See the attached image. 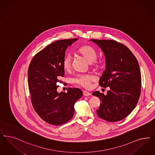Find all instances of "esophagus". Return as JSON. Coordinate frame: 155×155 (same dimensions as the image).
Returning <instances> with one entry per match:
<instances>
[{
	"instance_id": "esophagus-1",
	"label": "esophagus",
	"mask_w": 155,
	"mask_h": 155,
	"mask_svg": "<svg viewBox=\"0 0 155 155\" xmlns=\"http://www.w3.org/2000/svg\"><path fill=\"white\" fill-rule=\"evenodd\" d=\"M83 95H84V96H90V95H91V93H90V92H88V91H83Z\"/></svg>"
}]
</instances>
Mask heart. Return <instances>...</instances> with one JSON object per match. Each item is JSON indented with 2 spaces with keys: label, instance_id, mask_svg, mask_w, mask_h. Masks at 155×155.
I'll use <instances>...</instances> for the list:
<instances>
[{
  "label": "heart",
  "instance_id": "heart-1",
  "mask_svg": "<svg viewBox=\"0 0 155 155\" xmlns=\"http://www.w3.org/2000/svg\"><path fill=\"white\" fill-rule=\"evenodd\" d=\"M78 52L82 55L89 63L95 61L97 58L96 51L91 45H84L81 46L78 50ZM72 64V59L70 55H66L63 59V66L65 70H69ZM95 80V76L91 74L78 75L74 81L75 83L81 85L85 88H90L91 84Z\"/></svg>",
  "mask_w": 155,
  "mask_h": 155
}]
</instances>
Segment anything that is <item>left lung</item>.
<instances>
[{
	"label": "left lung",
	"mask_w": 155,
	"mask_h": 155,
	"mask_svg": "<svg viewBox=\"0 0 155 155\" xmlns=\"http://www.w3.org/2000/svg\"><path fill=\"white\" fill-rule=\"evenodd\" d=\"M104 52L105 70L99 80L103 88L110 87L107 94L93 92L101 103L96 110L103 120H123L134 110L140 97L141 78L136 57L125 45L114 40L91 39Z\"/></svg>",
	"instance_id": "obj_1"
}]
</instances>
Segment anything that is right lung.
<instances>
[{
  "mask_svg": "<svg viewBox=\"0 0 155 155\" xmlns=\"http://www.w3.org/2000/svg\"><path fill=\"white\" fill-rule=\"evenodd\" d=\"M78 39L57 40L34 56L28 70L31 103L36 112L45 122L60 125L72 119L75 102L83 95L79 88H69L58 93V84L64 75L63 59L65 50Z\"/></svg>",
  "mask_w": 155,
  "mask_h": 155,
  "instance_id": "obj_1",
  "label": "right lung"
}]
</instances>
